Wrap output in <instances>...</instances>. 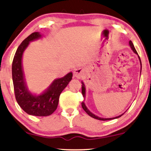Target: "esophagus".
<instances>
[{
  "label": "esophagus",
  "mask_w": 151,
  "mask_h": 151,
  "mask_svg": "<svg viewBox=\"0 0 151 151\" xmlns=\"http://www.w3.org/2000/svg\"><path fill=\"white\" fill-rule=\"evenodd\" d=\"M73 75L76 78H78V79H80V78H81L84 75L83 71H82L81 69H76L74 70Z\"/></svg>",
  "instance_id": "obj_1"
}]
</instances>
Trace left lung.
Here are the masks:
<instances>
[{"instance_id":"obj_1","label":"left lung","mask_w":151,"mask_h":151,"mask_svg":"<svg viewBox=\"0 0 151 151\" xmlns=\"http://www.w3.org/2000/svg\"><path fill=\"white\" fill-rule=\"evenodd\" d=\"M129 45H130V46H131V49H133V51H134V52H135V53H136V54L138 55L137 51H136L135 47H134V45H133V42H132L131 40L129 41ZM138 57H139V60H140V63H141V65H142L141 60H140L139 56H138ZM82 95H83V96H84V97H85V87H84V85L83 83H82ZM82 109H83L84 110V111H85V112H86V113H87V114H88V115H90L91 117H93V118H95V119H99V120H104H104H110V119H115V118H118V117H121L122 115L124 114V113H123L122 115H119V116H117V117H113V118H101V117H98V116H96V115H95L94 114H93V113H92L91 112H90L89 110H88V109L87 108H86V106H85V104H84V102H82Z\"/></svg>"}]
</instances>
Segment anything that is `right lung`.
I'll return each instance as SVG.
<instances>
[{"label":"right lung","mask_w":151,"mask_h":151,"mask_svg":"<svg viewBox=\"0 0 151 151\" xmlns=\"http://www.w3.org/2000/svg\"><path fill=\"white\" fill-rule=\"evenodd\" d=\"M40 36L38 32L32 33L18 47L12 62V79L16 100L22 110L29 115L48 116L56 110L60 95L71 80L73 74L71 72L65 77L54 80L48 89L38 96H33L28 91L22 68V53L30 41Z\"/></svg>","instance_id":"1"}]
</instances>
